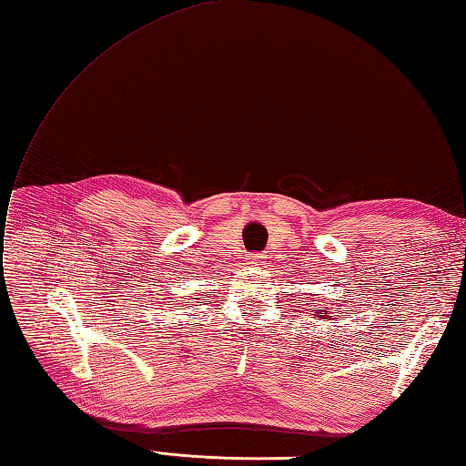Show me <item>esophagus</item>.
I'll list each match as a JSON object with an SVG mask.
<instances>
[{"instance_id": "obj_1", "label": "esophagus", "mask_w": 466, "mask_h": 466, "mask_svg": "<svg viewBox=\"0 0 466 466\" xmlns=\"http://www.w3.org/2000/svg\"><path fill=\"white\" fill-rule=\"evenodd\" d=\"M263 259H267V257H265L263 253H251V255H249V261H251L253 265H261Z\"/></svg>"}]
</instances>
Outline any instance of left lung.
<instances>
[{
  "label": "left lung",
  "instance_id": "1",
  "mask_svg": "<svg viewBox=\"0 0 466 466\" xmlns=\"http://www.w3.org/2000/svg\"><path fill=\"white\" fill-rule=\"evenodd\" d=\"M313 311L317 313V317H320V319H327V317H330L329 320H333V315H330V309H329V311H327V309L323 307V309H319V307H315L313 309Z\"/></svg>",
  "mask_w": 466,
  "mask_h": 466
}]
</instances>
